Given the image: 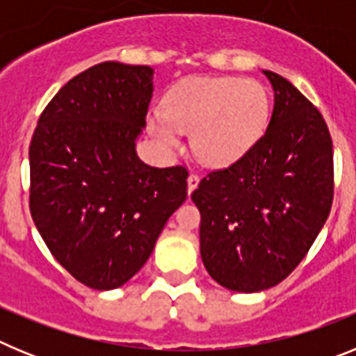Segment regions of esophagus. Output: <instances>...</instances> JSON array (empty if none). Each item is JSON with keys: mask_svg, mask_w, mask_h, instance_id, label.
Instances as JSON below:
<instances>
[{"mask_svg": "<svg viewBox=\"0 0 356 356\" xmlns=\"http://www.w3.org/2000/svg\"><path fill=\"white\" fill-rule=\"evenodd\" d=\"M197 184H200V176L194 175V172H191V175H188V178H187V193H188V196L193 194V191L197 187Z\"/></svg>", "mask_w": 356, "mask_h": 356, "instance_id": "34e87169", "label": "esophagus"}]
</instances>
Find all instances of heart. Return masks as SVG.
I'll return each mask as SVG.
<instances>
[{
	"label": "heart",
	"instance_id": "heart-1",
	"mask_svg": "<svg viewBox=\"0 0 356 356\" xmlns=\"http://www.w3.org/2000/svg\"><path fill=\"white\" fill-rule=\"evenodd\" d=\"M269 118L267 94L259 81L241 78H187L165 97V112H153L149 134L176 149L193 134V149L210 168L238 162L259 143Z\"/></svg>",
	"mask_w": 356,
	"mask_h": 356
}]
</instances>
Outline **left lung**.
Listing matches in <instances>:
<instances>
[{"mask_svg": "<svg viewBox=\"0 0 356 356\" xmlns=\"http://www.w3.org/2000/svg\"><path fill=\"white\" fill-rule=\"evenodd\" d=\"M262 72L275 90L266 134L191 194L201 213L203 264L235 292L266 291L287 278L325 226L333 197L325 119L291 81Z\"/></svg>", "mask_w": 356, "mask_h": 356, "instance_id": "obj_1", "label": "left lung"}]
</instances>
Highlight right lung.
I'll return each instance as SVG.
<instances>
[{
    "mask_svg": "<svg viewBox=\"0 0 356 356\" xmlns=\"http://www.w3.org/2000/svg\"><path fill=\"white\" fill-rule=\"evenodd\" d=\"M149 65L102 62L44 108L30 144V212L64 269L96 291L147 262L187 197V169L151 168L135 143L153 97Z\"/></svg>",
    "mask_w": 356,
    "mask_h": 356,
    "instance_id": "obj_1",
    "label": "right lung"
}]
</instances>
